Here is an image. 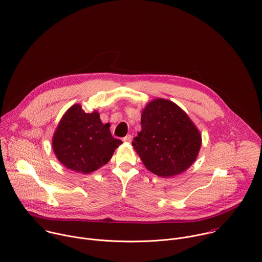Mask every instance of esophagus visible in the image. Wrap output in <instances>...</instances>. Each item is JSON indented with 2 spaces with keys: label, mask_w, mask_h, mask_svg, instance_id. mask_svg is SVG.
Wrapping results in <instances>:
<instances>
[{
  "label": "esophagus",
  "mask_w": 262,
  "mask_h": 262,
  "mask_svg": "<svg viewBox=\"0 0 262 262\" xmlns=\"http://www.w3.org/2000/svg\"><path fill=\"white\" fill-rule=\"evenodd\" d=\"M132 140H133V136H130V135H127L126 137L123 138V142H125V143H130Z\"/></svg>",
  "instance_id": "34e87169"
}]
</instances>
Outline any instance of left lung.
<instances>
[{"label":"left lung","instance_id":"obj_1","mask_svg":"<svg viewBox=\"0 0 262 262\" xmlns=\"http://www.w3.org/2000/svg\"><path fill=\"white\" fill-rule=\"evenodd\" d=\"M141 132L133 146L148 170L163 178L185 171L195 161L202 135L178 105L154 99L142 111Z\"/></svg>","mask_w":262,"mask_h":262}]
</instances>
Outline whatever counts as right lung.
Returning a JSON list of instances; mask_svg holds the SVG:
<instances>
[{
	"instance_id": "right-lung-1",
	"label": "right lung",
	"mask_w": 262,
	"mask_h": 262,
	"mask_svg": "<svg viewBox=\"0 0 262 262\" xmlns=\"http://www.w3.org/2000/svg\"><path fill=\"white\" fill-rule=\"evenodd\" d=\"M122 142L112 137L110 123L101 121L100 113H86L75 104L61 117L52 138L56 158L67 168L90 173L111 159Z\"/></svg>"
}]
</instances>
